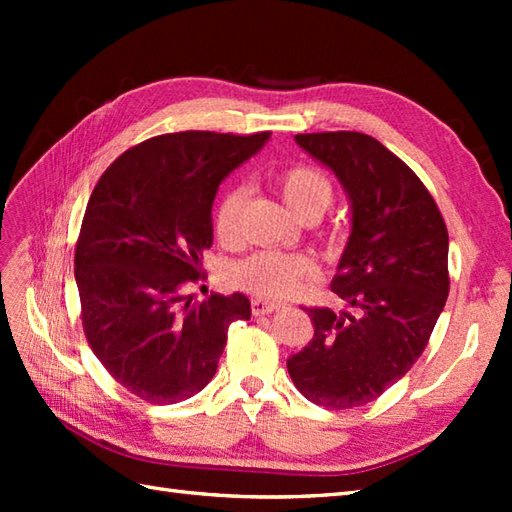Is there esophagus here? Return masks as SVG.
<instances>
[{
  "label": "esophagus",
  "instance_id": "esophagus-1",
  "mask_svg": "<svg viewBox=\"0 0 512 512\" xmlns=\"http://www.w3.org/2000/svg\"><path fill=\"white\" fill-rule=\"evenodd\" d=\"M281 308V303L266 301V299H253L250 301V310H253L255 317H262V314H270Z\"/></svg>",
  "mask_w": 512,
  "mask_h": 512
}]
</instances>
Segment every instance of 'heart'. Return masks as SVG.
<instances>
[{"mask_svg":"<svg viewBox=\"0 0 512 512\" xmlns=\"http://www.w3.org/2000/svg\"><path fill=\"white\" fill-rule=\"evenodd\" d=\"M279 193L295 215L323 213L334 198V184L317 167L295 165L279 176ZM246 187L235 184L226 189L215 206V233L222 242H237L242 233ZM317 273V262L306 253H255L233 268V281L253 295L286 299Z\"/></svg>","mask_w":512,"mask_h":512,"instance_id":"1","label":"heart"}]
</instances>
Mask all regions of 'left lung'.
<instances>
[{"label": "left lung", "mask_w": 512, "mask_h": 512, "mask_svg": "<svg viewBox=\"0 0 512 512\" xmlns=\"http://www.w3.org/2000/svg\"><path fill=\"white\" fill-rule=\"evenodd\" d=\"M295 140L350 200L352 233L332 292L354 312L308 308L314 336L288 358V374L314 405L361 407L427 347L449 297V233L427 187L376 138L323 132Z\"/></svg>", "instance_id": "left-lung-1"}]
</instances>
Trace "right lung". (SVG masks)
<instances>
[{
	"instance_id": "1",
	"label": "right lung",
	"mask_w": 512,
	"mask_h": 512,
	"mask_svg": "<svg viewBox=\"0 0 512 512\" xmlns=\"http://www.w3.org/2000/svg\"><path fill=\"white\" fill-rule=\"evenodd\" d=\"M268 138L162 134L127 149L96 182L74 253L83 330L138 398L173 405L198 394L215 376L228 325L250 319L242 292L191 303L180 288L200 277L213 244L217 187Z\"/></svg>"
}]
</instances>
